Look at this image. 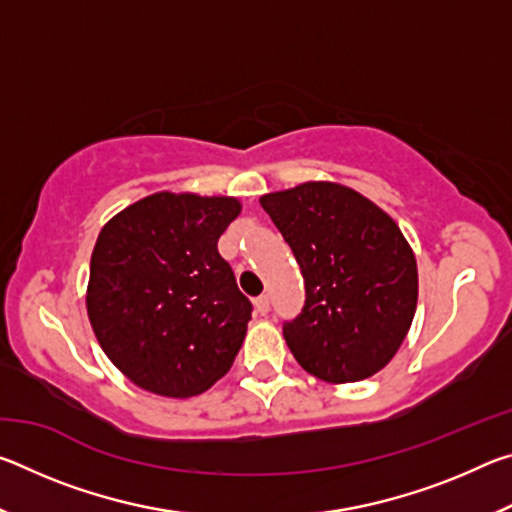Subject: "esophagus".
<instances>
[{
	"instance_id": "obj_1",
	"label": "esophagus",
	"mask_w": 512,
	"mask_h": 512,
	"mask_svg": "<svg viewBox=\"0 0 512 512\" xmlns=\"http://www.w3.org/2000/svg\"><path fill=\"white\" fill-rule=\"evenodd\" d=\"M255 309H257V314H268V309H271V298H268V293H262V296H259L257 300H255Z\"/></svg>"
}]
</instances>
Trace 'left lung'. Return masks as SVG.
<instances>
[{
  "mask_svg": "<svg viewBox=\"0 0 512 512\" xmlns=\"http://www.w3.org/2000/svg\"><path fill=\"white\" fill-rule=\"evenodd\" d=\"M259 203L305 277V305L282 325L293 357L334 384L375 375L402 345L418 302V266L400 228L334 183H305Z\"/></svg>",
  "mask_w": 512,
  "mask_h": 512,
  "instance_id": "obj_1",
  "label": "left lung"
}]
</instances>
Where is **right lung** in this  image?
<instances>
[{
  "label": "right lung",
  "instance_id": "1",
  "mask_svg": "<svg viewBox=\"0 0 512 512\" xmlns=\"http://www.w3.org/2000/svg\"><path fill=\"white\" fill-rule=\"evenodd\" d=\"M239 210L228 196L160 192L103 225L88 316L108 359L144 391L198 395L235 361L253 305L216 244Z\"/></svg>",
  "mask_w": 512,
  "mask_h": 512
}]
</instances>
